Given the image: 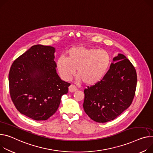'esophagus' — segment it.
<instances>
[{
  "instance_id": "obj_1",
  "label": "esophagus",
  "mask_w": 153,
  "mask_h": 153,
  "mask_svg": "<svg viewBox=\"0 0 153 153\" xmlns=\"http://www.w3.org/2000/svg\"><path fill=\"white\" fill-rule=\"evenodd\" d=\"M68 90H69V91L70 92H75V91H76L77 90V88H76V87L75 85H71L69 86Z\"/></svg>"
}]
</instances>
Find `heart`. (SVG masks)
I'll list each match as a JSON object with an SVG mask.
<instances>
[{
	"label": "heart",
	"mask_w": 153,
	"mask_h": 153,
	"mask_svg": "<svg viewBox=\"0 0 153 153\" xmlns=\"http://www.w3.org/2000/svg\"><path fill=\"white\" fill-rule=\"evenodd\" d=\"M111 62L108 52L104 50L76 46L67 51V58L60 57L57 68L62 79L69 81L76 72V79L88 86L94 85L106 74Z\"/></svg>",
	"instance_id": "obj_1"
}]
</instances>
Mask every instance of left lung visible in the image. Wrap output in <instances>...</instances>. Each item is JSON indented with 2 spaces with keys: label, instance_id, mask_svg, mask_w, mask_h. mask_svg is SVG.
<instances>
[{
  "label": "left lung",
  "instance_id": "1",
  "mask_svg": "<svg viewBox=\"0 0 153 153\" xmlns=\"http://www.w3.org/2000/svg\"><path fill=\"white\" fill-rule=\"evenodd\" d=\"M99 83L84 90L83 108L97 123L113 120L129 107L137 86L136 70L128 59L119 53Z\"/></svg>",
  "mask_w": 153,
  "mask_h": 153
}]
</instances>
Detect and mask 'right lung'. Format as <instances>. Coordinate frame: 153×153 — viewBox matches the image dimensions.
Listing matches in <instances>:
<instances>
[{
	"mask_svg": "<svg viewBox=\"0 0 153 153\" xmlns=\"http://www.w3.org/2000/svg\"><path fill=\"white\" fill-rule=\"evenodd\" d=\"M54 53L53 46L33 45L10 70L11 100L21 114L36 121L48 120L56 113L70 85L56 72Z\"/></svg>",
	"mask_w": 153,
	"mask_h": 153,
	"instance_id": "1",
	"label": "right lung"
}]
</instances>
